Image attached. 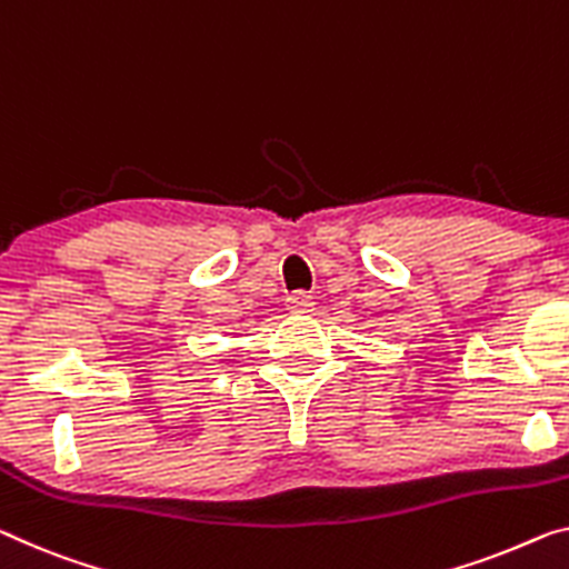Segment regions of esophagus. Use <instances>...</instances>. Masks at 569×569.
I'll return each instance as SVG.
<instances>
[{
    "label": "esophagus",
    "instance_id": "obj_1",
    "mask_svg": "<svg viewBox=\"0 0 569 569\" xmlns=\"http://www.w3.org/2000/svg\"><path fill=\"white\" fill-rule=\"evenodd\" d=\"M312 305H315L312 295H308V292H295L287 297V310L290 312H310Z\"/></svg>",
    "mask_w": 569,
    "mask_h": 569
}]
</instances>
